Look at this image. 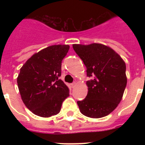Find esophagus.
<instances>
[{
	"label": "esophagus",
	"mask_w": 145,
	"mask_h": 145,
	"mask_svg": "<svg viewBox=\"0 0 145 145\" xmlns=\"http://www.w3.org/2000/svg\"><path fill=\"white\" fill-rule=\"evenodd\" d=\"M75 86H76V83H75V82H73V83H72V84H71L72 88H74Z\"/></svg>",
	"instance_id": "34e87169"
}]
</instances>
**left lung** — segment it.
Here are the masks:
<instances>
[{
  "label": "left lung",
  "instance_id": "left-lung-1",
  "mask_svg": "<svg viewBox=\"0 0 145 145\" xmlns=\"http://www.w3.org/2000/svg\"><path fill=\"white\" fill-rule=\"evenodd\" d=\"M74 51L86 67L88 93L78 101L80 111L87 117L99 118L117 107L125 91L127 78L123 60L114 50L105 45L73 44Z\"/></svg>",
  "mask_w": 145,
  "mask_h": 145
}]
</instances>
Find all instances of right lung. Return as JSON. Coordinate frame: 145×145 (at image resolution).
Returning <instances> with one entry per match:
<instances>
[{"instance_id": "add662e5", "label": "right lung", "mask_w": 145, "mask_h": 145, "mask_svg": "<svg viewBox=\"0 0 145 145\" xmlns=\"http://www.w3.org/2000/svg\"><path fill=\"white\" fill-rule=\"evenodd\" d=\"M68 45H54L33 55L20 69L17 78L22 99L35 115L50 117L61 110L70 96L69 88L59 78Z\"/></svg>"}]
</instances>
